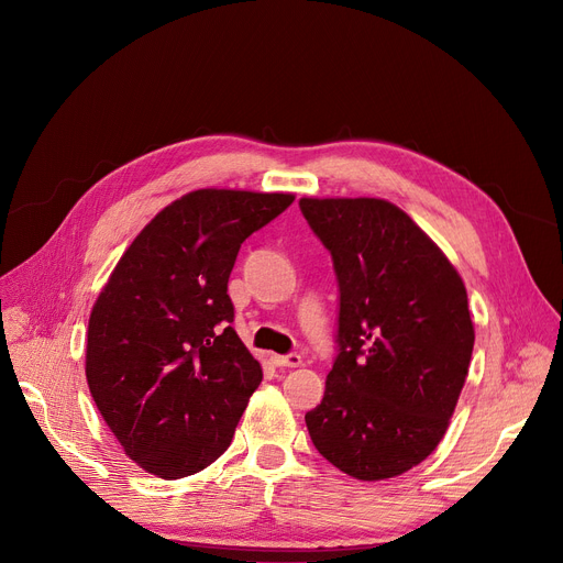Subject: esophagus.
Wrapping results in <instances>:
<instances>
[{
	"label": "esophagus",
	"mask_w": 563,
	"mask_h": 563,
	"mask_svg": "<svg viewBox=\"0 0 563 563\" xmlns=\"http://www.w3.org/2000/svg\"><path fill=\"white\" fill-rule=\"evenodd\" d=\"M276 367H299L303 361L299 353H287V356H272Z\"/></svg>",
	"instance_id": "34e87169"
}]
</instances>
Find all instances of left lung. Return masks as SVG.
<instances>
[{
    "mask_svg": "<svg viewBox=\"0 0 563 563\" xmlns=\"http://www.w3.org/2000/svg\"><path fill=\"white\" fill-rule=\"evenodd\" d=\"M340 287L338 356L306 412L317 452L378 482L422 463L445 435L467 376L475 327L459 272L380 198H301Z\"/></svg>",
    "mask_w": 563,
    "mask_h": 563,
    "instance_id": "left-lung-1",
    "label": "left lung"
}]
</instances>
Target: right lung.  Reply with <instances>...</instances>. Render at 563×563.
Returning <instances> with one entry per match:
<instances>
[{"instance_id":"1","label":"right lung","mask_w":563,"mask_h":563,"mask_svg":"<svg viewBox=\"0 0 563 563\" xmlns=\"http://www.w3.org/2000/svg\"><path fill=\"white\" fill-rule=\"evenodd\" d=\"M291 194L198 189L147 223L88 319L86 380L125 454L162 479L214 463L262 380L234 333L240 246Z\"/></svg>"}]
</instances>
